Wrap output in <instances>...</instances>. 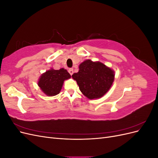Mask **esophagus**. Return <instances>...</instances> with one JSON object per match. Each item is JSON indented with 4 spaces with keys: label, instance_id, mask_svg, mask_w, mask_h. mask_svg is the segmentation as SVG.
<instances>
[{
    "label": "esophagus",
    "instance_id": "esophagus-1",
    "mask_svg": "<svg viewBox=\"0 0 158 158\" xmlns=\"http://www.w3.org/2000/svg\"><path fill=\"white\" fill-rule=\"evenodd\" d=\"M69 73H70V74L72 76L73 75V74L74 73V71H73V69H70L69 70Z\"/></svg>",
    "mask_w": 158,
    "mask_h": 158
}]
</instances>
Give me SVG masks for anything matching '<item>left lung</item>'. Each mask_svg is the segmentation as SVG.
I'll return each instance as SVG.
<instances>
[{
	"mask_svg": "<svg viewBox=\"0 0 158 158\" xmlns=\"http://www.w3.org/2000/svg\"><path fill=\"white\" fill-rule=\"evenodd\" d=\"M72 77L77 82L80 90L89 99L102 98L111 87L114 71L100 62L86 60L79 66L77 73Z\"/></svg>",
	"mask_w": 158,
	"mask_h": 158,
	"instance_id": "obj_1",
	"label": "left lung"
}]
</instances>
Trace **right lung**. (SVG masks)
Wrapping results in <instances>:
<instances>
[{
  "instance_id": "add662e5",
  "label": "right lung",
  "mask_w": 158,
  "mask_h": 158,
  "mask_svg": "<svg viewBox=\"0 0 158 158\" xmlns=\"http://www.w3.org/2000/svg\"><path fill=\"white\" fill-rule=\"evenodd\" d=\"M70 77V74L63 68L59 70L51 69L41 74L37 84L45 94L54 96L60 93L64 81Z\"/></svg>"
}]
</instances>
